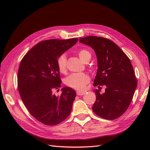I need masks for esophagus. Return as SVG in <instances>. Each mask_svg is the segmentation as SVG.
Instances as JSON below:
<instances>
[{
    "label": "esophagus",
    "mask_w": 150,
    "mask_h": 150,
    "mask_svg": "<svg viewBox=\"0 0 150 150\" xmlns=\"http://www.w3.org/2000/svg\"><path fill=\"white\" fill-rule=\"evenodd\" d=\"M76 94L78 96H83L85 94V92H83V91H76Z\"/></svg>",
    "instance_id": "34e87169"
}]
</instances>
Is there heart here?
Returning a JSON list of instances; mask_svg holds the SVG:
<instances>
[{
    "label": "heart",
    "mask_w": 150,
    "mask_h": 150,
    "mask_svg": "<svg viewBox=\"0 0 150 150\" xmlns=\"http://www.w3.org/2000/svg\"><path fill=\"white\" fill-rule=\"evenodd\" d=\"M78 56L80 59L85 62L90 59L91 55L86 49H81L78 51ZM67 58L65 54H62L57 59V66L60 72H64L66 67ZM89 76L85 73H74L66 78L65 84L70 88L78 90H83L89 82Z\"/></svg>",
    "instance_id": "heart-1"
}]
</instances>
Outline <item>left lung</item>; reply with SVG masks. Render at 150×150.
Returning a JSON list of instances; mask_svg holds the SVG:
<instances>
[{
	"label": "left lung",
	"instance_id": "8db88e82",
	"mask_svg": "<svg viewBox=\"0 0 150 150\" xmlns=\"http://www.w3.org/2000/svg\"><path fill=\"white\" fill-rule=\"evenodd\" d=\"M96 54L98 71L94 86L105 85V93L94 90L96 99L93 111L102 118H118L128 108L137 87L133 67L126 54L111 40L97 36L80 38Z\"/></svg>",
	"mask_w": 150,
	"mask_h": 150
}]
</instances>
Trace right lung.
Masks as SVG:
<instances>
[{
  "label": "right lung",
  "mask_w": 150,
  "mask_h": 150,
  "mask_svg": "<svg viewBox=\"0 0 150 150\" xmlns=\"http://www.w3.org/2000/svg\"><path fill=\"white\" fill-rule=\"evenodd\" d=\"M78 38L49 39L37 44L22 58L18 71V90L30 115L42 123L54 126L70 115L76 96L69 87L59 90L61 80L57 59L78 42Z\"/></svg>",
  "instance_id": "add662e5"
}]
</instances>
